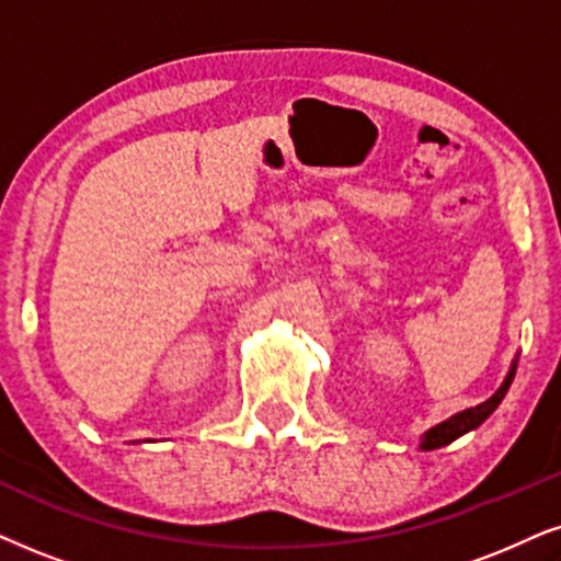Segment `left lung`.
<instances>
[{
  "mask_svg": "<svg viewBox=\"0 0 561 561\" xmlns=\"http://www.w3.org/2000/svg\"><path fill=\"white\" fill-rule=\"evenodd\" d=\"M515 370H517V354L513 359V365H510V370L505 375V380H502V386L494 391V396H489L484 403H479V407H471V409H463L458 411V414H453L450 420L435 424V427H430L424 432L422 439H420V450H437V448H445V445H450L453 439L463 437L466 432H473L479 427V424H484L489 416H492V411L500 407L502 399H505L510 386H513V378H515Z\"/></svg>",
  "mask_w": 561,
  "mask_h": 561,
  "instance_id": "8db88e82",
  "label": "left lung"
}]
</instances>
